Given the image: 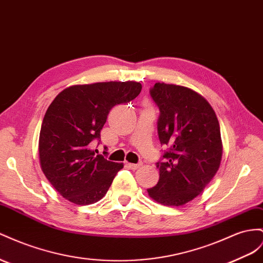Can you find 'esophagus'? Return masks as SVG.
I'll return each instance as SVG.
<instances>
[{
	"mask_svg": "<svg viewBox=\"0 0 263 263\" xmlns=\"http://www.w3.org/2000/svg\"><path fill=\"white\" fill-rule=\"evenodd\" d=\"M126 165L132 169H137L140 167V164H132V162H126Z\"/></svg>",
	"mask_w": 263,
	"mask_h": 263,
	"instance_id": "esophagus-1",
	"label": "esophagus"
}]
</instances>
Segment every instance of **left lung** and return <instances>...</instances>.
I'll use <instances>...</instances> for the list:
<instances>
[{
    "label": "left lung",
    "instance_id": "left-lung-1",
    "mask_svg": "<svg viewBox=\"0 0 263 263\" xmlns=\"http://www.w3.org/2000/svg\"><path fill=\"white\" fill-rule=\"evenodd\" d=\"M159 108L157 132L166 146L156 162L159 180L147 189L166 205H181L201 194L218 172L222 157L220 126L205 99L183 86L156 83L149 89Z\"/></svg>",
    "mask_w": 263,
    "mask_h": 263
}]
</instances>
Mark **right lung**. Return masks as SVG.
Segmentation results:
<instances>
[{"label":"right lung","instance_id":"right-lung-1","mask_svg":"<svg viewBox=\"0 0 263 263\" xmlns=\"http://www.w3.org/2000/svg\"><path fill=\"white\" fill-rule=\"evenodd\" d=\"M141 90L137 82H107L70 86L47 108L40 133V161L47 180L65 199L89 204L105 196L123 164L94 151L109 110L127 104Z\"/></svg>","mask_w":263,"mask_h":263}]
</instances>
